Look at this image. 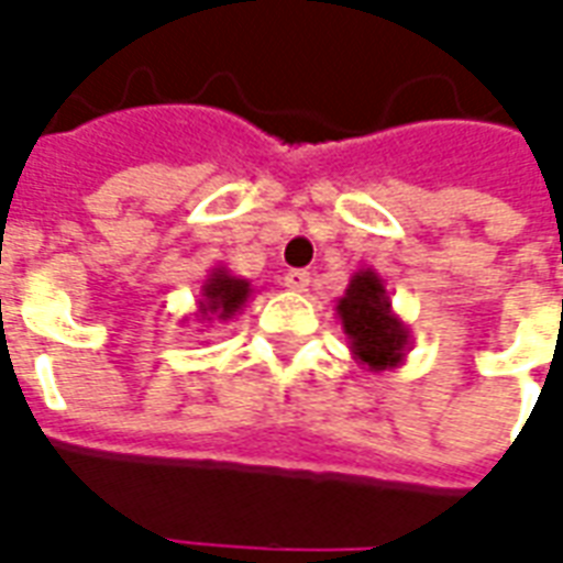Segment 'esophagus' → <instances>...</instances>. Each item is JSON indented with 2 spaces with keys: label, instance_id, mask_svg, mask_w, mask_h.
<instances>
[{
  "label": "esophagus",
  "instance_id": "esophagus-1",
  "mask_svg": "<svg viewBox=\"0 0 563 563\" xmlns=\"http://www.w3.org/2000/svg\"><path fill=\"white\" fill-rule=\"evenodd\" d=\"M283 286L292 289V292H307V289H310V274H307V271H289V274L283 277Z\"/></svg>",
  "mask_w": 563,
  "mask_h": 563
}]
</instances>
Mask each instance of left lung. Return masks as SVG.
<instances>
[{
  "instance_id": "1",
  "label": "left lung",
  "mask_w": 563,
  "mask_h": 563,
  "mask_svg": "<svg viewBox=\"0 0 563 563\" xmlns=\"http://www.w3.org/2000/svg\"><path fill=\"white\" fill-rule=\"evenodd\" d=\"M338 319L350 353L367 371H391L410 353V329L391 310L386 283L374 268H358L338 298Z\"/></svg>"
}]
</instances>
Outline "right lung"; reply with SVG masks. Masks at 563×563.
<instances>
[{"instance_id":"1","label":"right lung","mask_w":563,"mask_h":563,"mask_svg":"<svg viewBox=\"0 0 563 563\" xmlns=\"http://www.w3.org/2000/svg\"><path fill=\"white\" fill-rule=\"evenodd\" d=\"M250 295H253V283L244 280V277H234L232 271L217 265V268H210L208 280L201 283L196 313L189 319H198V325H201L198 331L210 329V322H232L246 307Z\"/></svg>"}]
</instances>
